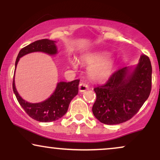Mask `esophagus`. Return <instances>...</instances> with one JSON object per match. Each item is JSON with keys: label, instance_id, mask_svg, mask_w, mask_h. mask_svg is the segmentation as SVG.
Segmentation results:
<instances>
[{"label": "esophagus", "instance_id": "1", "mask_svg": "<svg viewBox=\"0 0 160 160\" xmlns=\"http://www.w3.org/2000/svg\"><path fill=\"white\" fill-rule=\"evenodd\" d=\"M89 89V86L86 83V82H80L79 85V90L80 92H85L86 90Z\"/></svg>", "mask_w": 160, "mask_h": 160}]
</instances>
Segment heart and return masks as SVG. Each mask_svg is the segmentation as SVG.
I'll list each match as a JSON object with an SVG mask.
<instances>
[{"mask_svg": "<svg viewBox=\"0 0 160 160\" xmlns=\"http://www.w3.org/2000/svg\"><path fill=\"white\" fill-rule=\"evenodd\" d=\"M111 54L108 52H89L82 56V62L92 65L89 69V78L96 81H102L111 76L114 67V62L111 59ZM76 66L74 62H71Z\"/></svg>", "mask_w": 160, "mask_h": 160, "instance_id": "heart-1", "label": "heart"}]
</instances>
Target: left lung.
<instances>
[{
    "label": "left lung",
    "mask_w": 160,
    "mask_h": 160,
    "mask_svg": "<svg viewBox=\"0 0 160 160\" xmlns=\"http://www.w3.org/2000/svg\"><path fill=\"white\" fill-rule=\"evenodd\" d=\"M152 66L141 55L138 64L115 71L106 83L94 88L96 100L92 113L101 122L120 124L132 118L142 107L151 91Z\"/></svg>",
    "instance_id": "1"
}]
</instances>
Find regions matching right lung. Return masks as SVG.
Instances as JSON below:
<instances>
[{
    "label": "right lung",
    "mask_w": 160,
    "mask_h": 160,
    "mask_svg": "<svg viewBox=\"0 0 160 160\" xmlns=\"http://www.w3.org/2000/svg\"><path fill=\"white\" fill-rule=\"evenodd\" d=\"M34 52H43L49 55L57 53L56 41L49 39H42L33 42L19 51L16 60V68L19 58L25 55ZM16 70V69H15ZM15 75L12 81V89L20 105L32 119L42 122L56 121L65 114L70 102L78 93L80 80L71 82H59L57 83L56 90L47 100L40 103H29L22 98L15 86Z\"/></svg>",
    "instance_id": "obj_1"
}]
</instances>
